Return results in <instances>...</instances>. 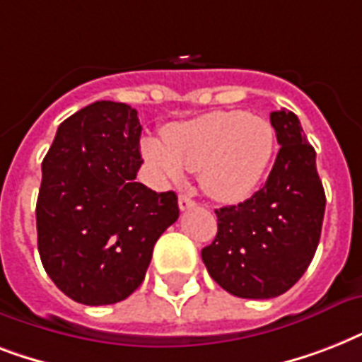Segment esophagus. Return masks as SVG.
<instances>
[{"mask_svg": "<svg viewBox=\"0 0 362 362\" xmlns=\"http://www.w3.org/2000/svg\"><path fill=\"white\" fill-rule=\"evenodd\" d=\"M178 206H180V210L184 212V210L193 209V206H195V201H193L189 195H180V197H178Z\"/></svg>", "mask_w": 362, "mask_h": 362, "instance_id": "1", "label": "esophagus"}]
</instances>
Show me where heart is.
Listing matches in <instances>:
<instances>
[{
	"label": "heart",
	"mask_w": 362,
	"mask_h": 362,
	"mask_svg": "<svg viewBox=\"0 0 362 362\" xmlns=\"http://www.w3.org/2000/svg\"><path fill=\"white\" fill-rule=\"evenodd\" d=\"M163 136L165 142L153 136L142 141L148 165L175 184L186 169L199 170L201 187L221 203H238L255 192L276 148L272 124L244 110H216L170 124Z\"/></svg>",
	"instance_id": "heart-1"
}]
</instances>
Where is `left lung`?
<instances>
[{
    "instance_id": "left-lung-1",
    "label": "left lung",
    "mask_w": 362,
    "mask_h": 362,
    "mask_svg": "<svg viewBox=\"0 0 362 362\" xmlns=\"http://www.w3.org/2000/svg\"><path fill=\"white\" fill-rule=\"evenodd\" d=\"M280 144L264 186L244 203L216 210L218 233L201 257L209 274L240 298H272L300 280L314 259L325 192L291 110L270 112Z\"/></svg>"
}]
</instances>
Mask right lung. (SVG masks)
<instances>
[{"label":"right lung","instance_id":"add662e5","mask_svg":"<svg viewBox=\"0 0 362 362\" xmlns=\"http://www.w3.org/2000/svg\"><path fill=\"white\" fill-rule=\"evenodd\" d=\"M141 131L129 105L95 101L59 124L42 159L39 255L50 280L76 303L129 297L144 280L153 244L180 214L175 192L135 182Z\"/></svg>","mask_w":362,"mask_h":362}]
</instances>
